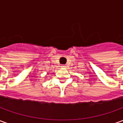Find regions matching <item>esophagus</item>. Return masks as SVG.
Wrapping results in <instances>:
<instances>
[{
  "instance_id": "1",
  "label": "esophagus",
  "mask_w": 123,
  "mask_h": 123,
  "mask_svg": "<svg viewBox=\"0 0 123 123\" xmlns=\"http://www.w3.org/2000/svg\"><path fill=\"white\" fill-rule=\"evenodd\" d=\"M62 68H67V66H65V65H62V66H61Z\"/></svg>"
}]
</instances>
